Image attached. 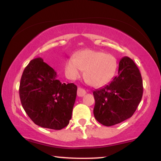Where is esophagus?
Wrapping results in <instances>:
<instances>
[{
	"mask_svg": "<svg viewBox=\"0 0 161 161\" xmlns=\"http://www.w3.org/2000/svg\"><path fill=\"white\" fill-rule=\"evenodd\" d=\"M86 92L84 89H81V88H78V93H77V94H78V97H83L86 94Z\"/></svg>",
	"mask_w": 161,
	"mask_h": 161,
	"instance_id": "obj_1",
	"label": "esophagus"
}]
</instances>
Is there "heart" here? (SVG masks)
Listing matches in <instances>:
<instances>
[{
  "instance_id": "b5f03b06",
  "label": "heart",
  "mask_w": 161,
  "mask_h": 161,
  "mask_svg": "<svg viewBox=\"0 0 161 161\" xmlns=\"http://www.w3.org/2000/svg\"><path fill=\"white\" fill-rule=\"evenodd\" d=\"M117 59L114 55L94 50H83L69 58L65 64V73L69 79L80 78L85 71V78L92 86L100 87L109 82L117 70Z\"/></svg>"
}]
</instances>
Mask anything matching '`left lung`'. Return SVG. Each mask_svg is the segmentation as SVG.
Here are the masks:
<instances>
[{
    "instance_id": "8db88e82",
    "label": "left lung",
    "mask_w": 161,
    "mask_h": 161,
    "mask_svg": "<svg viewBox=\"0 0 161 161\" xmlns=\"http://www.w3.org/2000/svg\"><path fill=\"white\" fill-rule=\"evenodd\" d=\"M93 94L94 115L100 124L112 126L130 118L143 95L142 75L134 61L123 57L119 64L118 75Z\"/></svg>"
}]
</instances>
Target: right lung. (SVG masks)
<instances>
[{
	"label": "right lung",
	"instance_id": "add662e5",
	"mask_svg": "<svg viewBox=\"0 0 161 161\" xmlns=\"http://www.w3.org/2000/svg\"><path fill=\"white\" fill-rule=\"evenodd\" d=\"M77 89L74 83H61L55 70L36 58L24 69L19 94L23 109L35 124L61 130L72 118Z\"/></svg>",
	"mask_w": 161,
	"mask_h": 161
}]
</instances>
